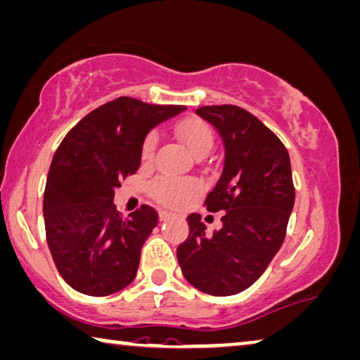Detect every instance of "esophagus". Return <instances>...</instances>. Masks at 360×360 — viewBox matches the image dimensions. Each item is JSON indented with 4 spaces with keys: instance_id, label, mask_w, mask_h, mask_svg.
<instances>
[{
    "instance_id": "1",
    "label": "esophagus",
    "mask_w": 360,
    "mask_h": 360,
    "mask_svg": "<svg viewBox=\"0 0 360 360\" xmlns=\"http://www.w3.org/2000/svg\"><path fill=\"white\" fill-rule=\"evenodd\" d=\"M173 214H169V212H165V210H160V221H168L169 219H173Z\"/></svg>"
}]
</instances>
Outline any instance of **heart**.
Segmentation results:
<instances>
[{"label": "heart", "instance_id": "1", "mask_svg": "<svg viewBox=\"0 0 360 360\" xmlns=\"http://www.w3.org/2000/svg\"><path fill=\"white\" fill-rule=\"evenodd\" d=\"M176 134L194 158H205L214 148V131L210 125L200 119H187L176 125ZM158 136L148 134L141 143V161L151 163L155 158ZM200 191V184L195 179H174L169 176H160L150 184V195L156 202L166 207H178L191 195Z\"/></svg>", "mask_w": 360, "mask_h": 360}]
</instances>
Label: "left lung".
<instances>
[{"label": "left lung", "instance_id": "obj_1", "mask_svg": "<svg viewBox=\"0 0 360 360\" xmlns=\"http://www.w3.org/2000/svg\"><path fill=\"white\" fill-rule=\"evenodd\" d=\"M195 114L225 143L224 173L204 200L209 212H225L224 226L209 235L202 217L191 214L178 261L191 285L229 297L259 279L285 240L295 202L290 156L279 136L246 109L202 105Z\"/></svg>", "mask_w": 360, "mask_h": 360}]
</instances>
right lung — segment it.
<instances>
[{
  "mask_svg": "<svg viewBox=\"0 0 360 360\" xmlns=\"http://www.w3.org/2000/svg\"><path fill=\"white\" fill-rule=\"evenodd\" d=\"M184 109L122 96L91 110L55 151L44 192L45 236L75 290L105 297L135 279L158 212L143 204L124 217L114 189L140 168L145 135Z\"/></svg>",
  "mask_w": 360,
  "mask_h": 360,
  "instance_id": "add662e5",
  "label": "right lung"
}]
</instances>
